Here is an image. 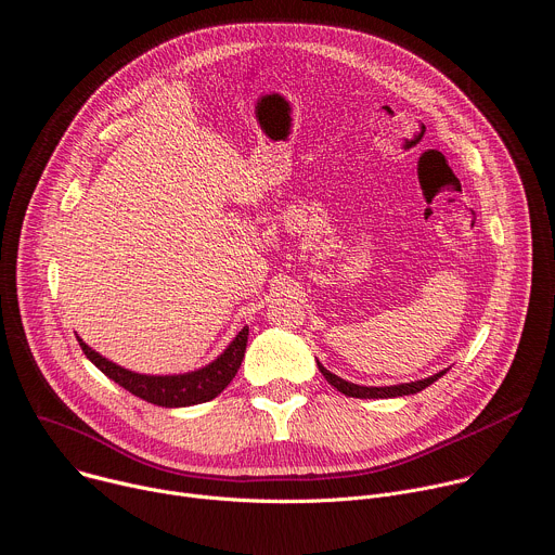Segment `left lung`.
<instances>
[{"label": "left lung", "instance_id": "1", "mask_svg": "<svg viewBox=\"0 0 555 555\" xmlns=\"http://www.w3.org/2000/svg\"><path fill=\"white\" fill-rule=\"evenodd\" d=\"M321 374L325 376V380L336 387L340 393L345 396H351V398H396V396H410V393H416V391H423L425 387H429L434 380H438L440 376L447 374V370L429 376V378H423V380H414V383H400V385H389V387H365V385H357V383H347L343 380L340 376L332 374L330 370H325L319 361H317Z\"/></svg>", "mask_w": 555, "mask_h": 555}]
</instances>
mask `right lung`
Here are the masks:
<instances>
[{
  "instance_id": "right-lung-1",
  "label": "right lung",
  "mask_w": 555,
  "mask_h": 555,
  "mask_svg": "<svg viewBox=\"0 0 555 555\" xmlns=\"http://www.w3.org/2000/svg\"><path fill=\"white\" fill-rule=\"evenodd\" d=\"M247 334L249 330L243 327L234 336V340L228 345L223 354L210 365L201 367L196 372L175 374V376H147V374L124 370L117 363L104 359L102 354H96V351L88 347L79 336L77 340L83 349L86 359L94 367L102 370L108 378H113L117 385L128 389L130 393L153 402V405H159V408H190V405H198V402L212 400L230 385V380L236 376L241 361L245 357Z\"/></svg>"
}]
</instances>
